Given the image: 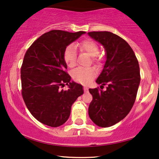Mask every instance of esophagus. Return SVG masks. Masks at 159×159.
<instances>
[{
    "instance_id": "34e87169",
    "label": "esophagus",
    "mask_w": 159,
    "mask_h": 159,
    "mask_svg": "<svg viewBox=\"0 0 159 159\" xmlns=\"http://www.w3.org/2000/svg\"><path fill=\"white\" fill-rule=\"evenodd\" d=\"M84 92H88V85H86V84H84Z\"/></svg>"
}]
</instances>
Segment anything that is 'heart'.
Returning a JSON list of instances; mask_svg holds the SVG:
<instances>
[{
  "label": "heart",
  "mask_w": 159,
  "mask_h": 159,
  "mask_svg": "<svg viewBox=\"0 0 159 159\" xmlns=\"http://www.w3.org/2000/svg\"><path fill=\"white\" fill-rule=\"evenodd\" d=\"M78 46L82 51L86 52L89 55L92 56L93 62L99 64L101 61L102 57L98 53L99 46L95 41L92 40H86L77 44ZM64 60L69 67L75 66L77 64V52L75 47L72 45H69L66 48L64 52ZM96 71L94 68H77L72 71V78L76 82L80 83L86 84L90 82L95 75Z\"/></svg>",
  "instance_id": "b5f03b06"
}]
</instances>
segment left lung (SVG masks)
<instances>
[{
	"label": "left lung",
	"mask_w": 159,
	"mask_h": 159,
	"mask_svg": "<svg viewBox=\"0 0 159 159\" xmlns=\"http://www.w3.org/2000/svg\"><path fill=\"white\" fill-rule=\"evenodd\" d=\"M88 35L105 48L106 61L96 82L101 89H89L93 101L89 116L98 127H108L126 117L135 101L140 82V67L129 45L110 32H90Z\"/></svg>",
	"instance_id": "obj_1"
}]
</instances>
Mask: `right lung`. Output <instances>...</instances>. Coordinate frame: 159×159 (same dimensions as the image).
I'll return each mask as SVG.
<instances>
[{
    "label": "right lung",
    "mask_w": 159,
    "mask_h": 159,
    "mask_svg": "<svg viewBox=\"0 0 159 159\" xmlns=\"http://www.w3.org/2000/svg\"><path fill=\"white\" fill-rule=\"evenodd\" d=\"M84 33L51 30L37 39L24 57L21 68L24 101L32 116L49 127L66 122L72 104L83 94L81 84L70 82L64 52ZM64 84L69 86L67 91L60 89Z\"/></svg>",
    "instance_id": "add662e5"
}]
</instances>
